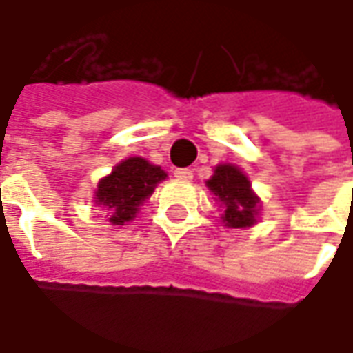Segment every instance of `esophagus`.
<instances>
[{"instance_id":"obj_1","label":"esophagus","mask_w":353,"mask_h":353,"mask_svg":"<svg viewBox=\"0 0 353 353\" xmlns=\"http://www.w3.org/2000/svg\"><path fill=\"white\" fill-rule=\"evenodd\" d=\"M174 176L177 179H181V181H191L193 179V172L189 168H177L176 172H174Z\"/></svg>"}]
</instances>
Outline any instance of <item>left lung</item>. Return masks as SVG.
<instances>
[{
	"instance_id": "obj_1",
	"label": "left lung",
	"mask_w": 353,
	"mask_h": 353,
	"mask_svg": "<svg viewBox=\"0 0 353 353\" xmlns=\"http://www.w3.org/2000/svg\"><path fill=\"white\" fill-rule=\"evenodd\" d=\"M210 193L222 203V222L228 228H249L257 222L261 201L253 193L247 176L237 166L220 164L207 181Z\"/></svg>"
}]
</instances>
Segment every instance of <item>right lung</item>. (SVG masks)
<instances>
[{"instance_id":"obj_1","label":"right lung","mask_w":353,"mask_h":353,"mask_svg":"<svg viewBox=\"0 0 353 353\" xmlns=\"http://www.w3.org/2000/svg\"><path fill=\"white\" fill-rule=\"evenodd\" d=\"M166 179V172L141 157L119 162L112 174L98 181L94 203L104 207L114 226L133 220L139 207L152 195L154 187Z\"/></svg>"}]
</instances>
